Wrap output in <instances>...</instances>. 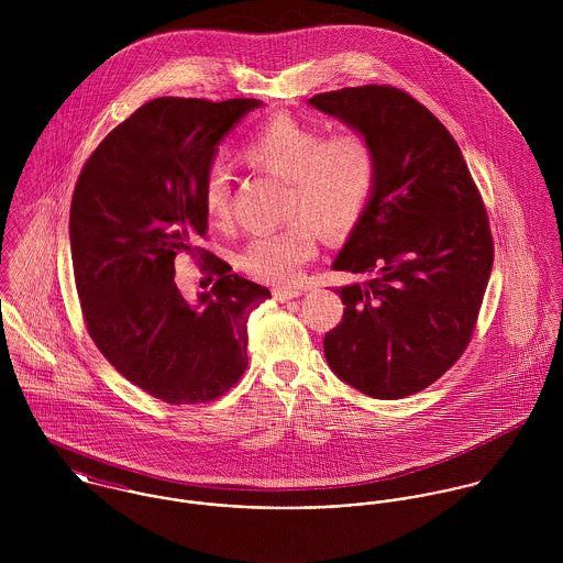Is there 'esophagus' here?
Listing matches in <instances>:
<instances>
[{
	"instance_id": "1",
	"label": "esophagus",
	"mask_w": 563,
	"mask_h": 563,
	"mask_svg": "<svg viewBox=\"0 0 563 563\" xmlns=\"http://www.w3.org/2000/svg\"><path fill=\"white\" fill-rule=\"evenodd\" d=\"M273 297H275V301H279V303H288V301L301 297V290H295V288H277V290L273 292Z\"/></svg>"
}]
</instances>
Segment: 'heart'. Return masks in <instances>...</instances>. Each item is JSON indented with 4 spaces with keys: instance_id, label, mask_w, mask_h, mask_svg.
<instances>
[{
    "instance_id": "obj_1",
    "label": "heart",
    "mask_w": 563,
    "mask_h": 563,
    "mask_svg": "<svg viewBox=\"0 0 563 563\" xmlns=\"http://www.w3.org/2000/svg\"><path fill=\"white\" fill-rule=\"evenodd\" d=\"M242 158L292 186L288 217L299 219L255 234L239 253L246 275L275 286L295 284L303 264L317 255L319 232L310 218L327 234H346L357 225L379 170L377 152L364 134L327 136L322 128L288 114L262 123L244 143ZM203 208L214 223L230 219V175L223 166H212L206 175Z\"/></svg>"
}]
</instances>
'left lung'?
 <instances>
[{"instance_id":"1","label":"left lung","mask_w":563,"mask_h":563,"mask_svg":"<svg viewBox=\"0 0 563 563\" xmlns=\"http://www.w3.org/2000/svg\"><path fill=\"white\" fill-rule=\"evenodd\" d=\"M308 103L364 134L379 161L371 203L331 264L368 279L335 290L344 314L324 360L362 395L402 399L442 377L473 335L494 262L482 195L449 130L399 88Z\"/></svg>"}]
</instances>
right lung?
Masks as SVG:
<instances>
[{"instance_id": "add662e5", "label": "right lung", "mask_w": 563, "mask_h": 563, "mask_svg": "<svg viewBox=\"0 0 563 563\" xmlns=\"http://www.w3.org/2000/svg\"><path fill=\"white\" fill-rule=\"evenodd\" d=\"M260 99L158 97L84 164L69 241L90 338L134 386L173 405L212 401L246 368L249 314L271 290L212 257L210 292L186 301L175 257L206 234L203 181L219 143Z\"/></svg>"}]
</instances>
